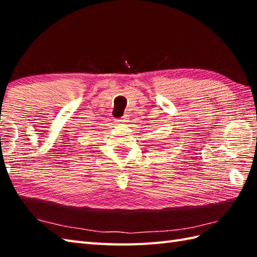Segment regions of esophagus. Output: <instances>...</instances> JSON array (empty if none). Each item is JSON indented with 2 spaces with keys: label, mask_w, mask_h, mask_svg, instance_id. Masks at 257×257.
I'll return each instance as SVG.
<instances>
[{
  "label": "esophagus",
  "mask_w": 257,
  "mask_h": 257,
  "mask_svg": "<svg viewBox=\"0 0 257 257\" xmlns=\"http://www.w3.org/2000/svg\"><path fill=\"white\" fill-rule=\"evenodd\" d=\"M128 120H127V118H121V119H119L118 120V122L120 123V124H124L125 122H127Z\"/></svg>",
  "instance_id": "obj_1"
}]
</instances>
